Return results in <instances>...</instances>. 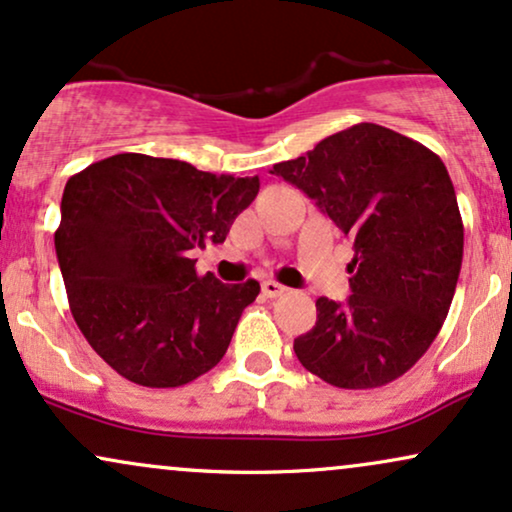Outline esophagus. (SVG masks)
I'll list each match as a JSON object with an SVG mask.
<instances>
[{
  "label": "esophagus",
  "instance_id": "1",
  "mask_svg": "<svg viewBox=\"0 0 512 512\" xmlns=\"http://www.w3.org/2000/svg\"><path fill=\"white\" fill-rule=\"evenodd\" d=\"M261 290L266 297H280V294L287 292V287L280 285V282H275V280H263Z\"/></svg>",
  "mask_w": 512,
  "mask_h": 512
}]
</instances>
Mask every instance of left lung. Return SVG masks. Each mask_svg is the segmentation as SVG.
<instances>
[{
    "mask_svg": "<svg viewBox=\"0 0 512 512\" xmlns=\"http://www.w3.org/2000/svg\"><path fill=\"white\" fill-rule=\"evenodd\" d=\"M340 227L354 258L345 304L316 299V326L294 340L311 374L378 388L410 371L446 321L465 230L446 165L422 143L354 124L273 165Z\"/></svg>",
    "mask_w": 512,
    "mask_h": 512,
    "instance_id": "obj_1",
    "label": "left lung"
}]
</instances>
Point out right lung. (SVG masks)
Here are the masks:
<instances>
[{
  "label": "right lung",
  "mask_w": 512,
  "mask_h": 512,
  "mask_svg": "<svg viewBox=\"0 0 512 512\" xmlns=\"http://www.w3.org/2000/svg\"><path fill=\"white\" fill-rule=\"evenodd\" d=\"M258 177L201 172L141 153L93 162L64 186L54 249L76 326L146 388H177L225 357L256 280L196 273V249L225 242Z\"/></svg>",
  "instance_id": "1"
}]
</instances>
